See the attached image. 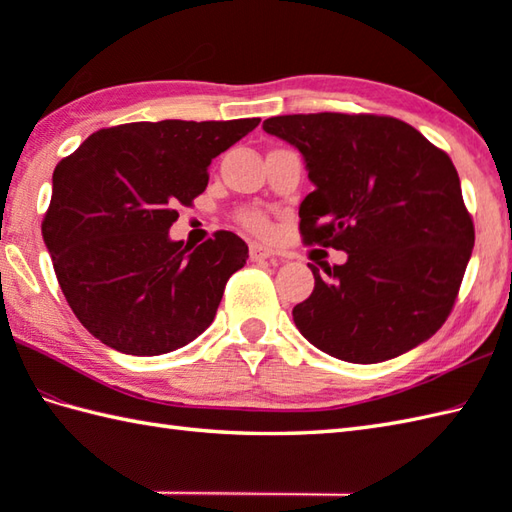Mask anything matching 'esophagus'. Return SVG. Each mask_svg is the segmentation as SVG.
I'll use <instances>...</instances> for the list:
<instances>
[{"mask_svg":"<svg viewBox=\"0 0 512 512\" xmlns=\"http://www.w3.org/2000/svg\"><path fill=\"white\" fill-rule=\"evenodd\" d=\"M275 255H277L275 250L264 246V244H259V242L250 244V259H253V262H264V259H270V257H275Z\"/></svg>","mask_w":512,"mask_h":512,"instance_id":"obj_1","label":"esophagus"}]
</instances>
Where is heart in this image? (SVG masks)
I'll use <instances>...</instances> for the list:
<instances>
[{"mask_svg":"<svg viewBox=\"0 0 512 512\" xmlns=\"http://www.w3.org/2000/svg\"><path fill=\"white\" fill-rule=\"evenodd\" d=\"M239 222H242L248 231L257 235H268L270 233V220L262 211H244L239 215Z\"/></svg>","mask_w":512,"mask_h":512,"instance_id":"obj_1","label":"heart"}]
</instances>
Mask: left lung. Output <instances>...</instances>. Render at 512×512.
I'll return each instance as SVG.
<instances>
[{
	"instance_id": "1",
	"label": "left lung",
	"mask_w": 512,
	"mask_h": 512,
	"mask_svg": "<svg viewBox=\"0 0 512 512\" xmlns=\"http://www.w3.org/2000/svg\"><path fill=\"white\" fill-rule=\"evenodd\" d=\"M264 132L299 149L314 191L299 206L306 244L347 253L314 275L295 306L299 332L321 352L380 363L440 330L458 297L475 231L451 158L389 116L292 114Z\"/></svg>"
}]
</instances>
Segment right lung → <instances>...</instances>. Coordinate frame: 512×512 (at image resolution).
Masks as SVG:
<instances>
[{"label":"right lung","mask_w":512,"mask_h":512,"mask_svg":"<svg viewBox=\"0 0 512 512\" xmlns=\"http://www.w3.org/2000/svg\"><path fill=\"white\" fill-rule=\"evenodd\" d=\"M257 125L259 118L127 123L85 138L59 162L43 242L76 319L101 343L158 356L213 323L248 246L231 231L184 246L169 228L176 206L206 189L211 160Z\"/></svg>","instance_id":"right-lung-1"}]
</instances>
